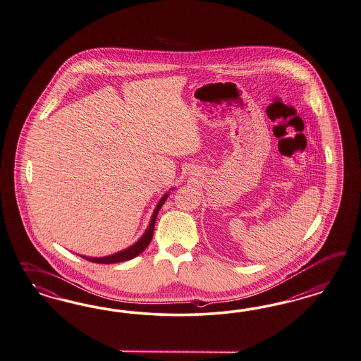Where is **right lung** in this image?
Returning a JSON list of instances; mask_svg holds the SVG:
<instances>
[{"instance_id":"obj_1","label":"right lung","mask_w":361,"mask_h":361,"mask_svg":"<svg viewBox=\"0 0 361 361\" xmlns=\"http://www.w3.org/2000/svg\"><path fill=\"white\" fill-rule=\"evenodd\" d=\"M168 196H169V192L165 193L162 196L161 200L157 202V205H156V208L153 211V214H152V219H150V223L148 225V228H147V231L144 232L142 236L137 240L133 245L123 249V250H120L117 253L109 255V256H104V257H87V256H81V255L80 256L82 259L87 260V262H97V264H114V262H128V260H132V259L137 257L140 253H142L145 248L149 245L150 240L153 237V231H154L157 213L161 209L162 204L166 201Z\"/></svg>"}]
</instances>
